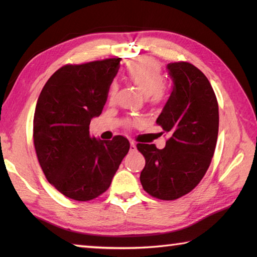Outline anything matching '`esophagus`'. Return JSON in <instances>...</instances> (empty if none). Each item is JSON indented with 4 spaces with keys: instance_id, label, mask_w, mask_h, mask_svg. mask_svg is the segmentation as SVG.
Returning <instances> with one entry per match:
<instances>
[{
    "instance_id": "obj_1",
    "label": "esophagus",
    "mask_w": 257,
    "mask_h": 257,
    "mask_svg": "<svg viewBox=\"0 0 257 257\" xmlns=\"http://www.w3.org/2000/svg\"><path fill=\"white\" fill-rule=\"evenodd\" d=\"M136 150H137L136 144H135L134 142H130V151H132V152H135Z\"/></svg>"
}]
</instances>
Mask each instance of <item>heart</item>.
<instances>
[{
  "label": "heart",
  "instance_id": "b5f03b06",
  "mask_svg": "<svg viewBox=\"0 0 257 257\" xmlns=\"http://www.w3.org/2000/svg\"><path fill=\"white\" fill-rule=\"evenodd\" d=\"M128 80L141 92L149 96L150 101L156 103L164 96L162 70L159 62L152 58H139L130 62L125 70ZM116 93V85L112 84L108 88V99L112 101Z\"/></svg>",
  "mask_w": 257,
  "mask_h": 257
}]
</instances>
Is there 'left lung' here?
<instances>
[{
    "label": "left lung",
    "mask_w": 257,
    "mask_h": 257,
    "mask_svg": "<svg viewBox=\"0 0 257 257\" xmlns=\"http://www.w3.org/2000/svg\"><path fill=\"white\" fill-rule=\"evenodd\" d=\"M173 89L156 119L170 138L163 150L137 144L145 158L141 182L147 194L175 201L188 194L205 176L219 133V105L210 81L191 63H169ZM162 133V134H163Z\"/></svg>",
    "instance_id": "obj_1"
}]
</instances>
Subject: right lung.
<instances>
[{
  "label": "right lung",
  "instance_id": "right-lung-1",
  "mask_svg": "<svg viewBox=\"0 0 257 257\" xmlns=\"http://www.w3.org/2000/svg\"><path fill=\"white\" fill-rule=\"evenodd\" d=\"M120 61L66 64L50 77L37 99L33 137L38 162L47 181L78 202L92 201L108 189L130 149L120 135L101 141L89 134Z\"/></svg>",
  "mask_w": 257,
  "mask_h": 257
}]
</instances>
